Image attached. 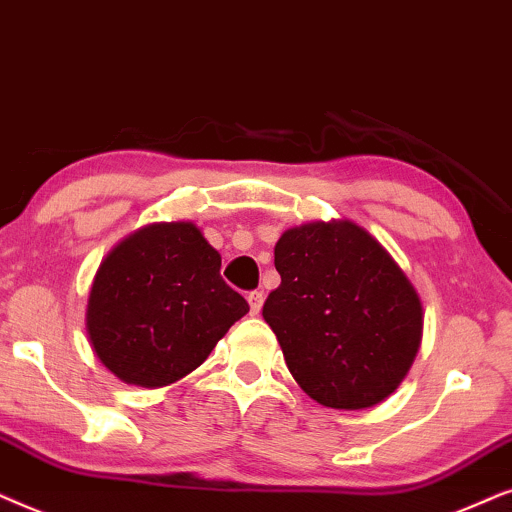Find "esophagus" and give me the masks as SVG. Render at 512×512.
I'll list each match as a JSON object with an SVG mask.
<instances>
[{
    "instance_id": "obj_1",
    "label": "esophagus",
    "mask_w": 512,
    "mask_h": 512,
    "mask_svg": "<svg viewBox=\"0 0 512 512\" xmlns=\"http://www.w3.org/2000/svg\"><path fill=\"white\" fill-rule=\"evenodd\" d=\"M262 302H264V292H262V290H252V292H248V304H250V311H252V313H260Z\"/></svg>"
}]
</instances>
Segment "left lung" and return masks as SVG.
<instances>
[{
  "label": "left lung",
  "instance_id": "1",
  "mask_svg": "<svg viewBox=\"0 0 512 512\" xmlns=\"http://www.w3.org/2000/svg\"><path fill=\"white\" fill-rule=\"evenodd\" d=\"M281 285L262 316L288 370L335 410L381 403L410 370L421 342V302L391 255L358 224L288 229L274 250Z\"/></svg>",
  "mask_w": 512,
  "mask_h": 512
}]
</instances>
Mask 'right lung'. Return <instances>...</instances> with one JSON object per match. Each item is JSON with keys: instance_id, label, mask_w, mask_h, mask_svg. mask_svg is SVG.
Here are the masks:
<instances>
[{"instance_id": "1", "label": "right lung", "mask_w": 512, "mask_h": 512, "mask_svg": "<svg viewBox=\"0 0 512 512\" xmlns=\"http://www.w3.org/2000/svg\"><path fill=\"white\" fill-rule=\"evenodd\" d=\"M192 222L149 224L107 255L88 297V337L126 384L168 386L196 370L250 311Z\"/></svg>"}]
</instances>
